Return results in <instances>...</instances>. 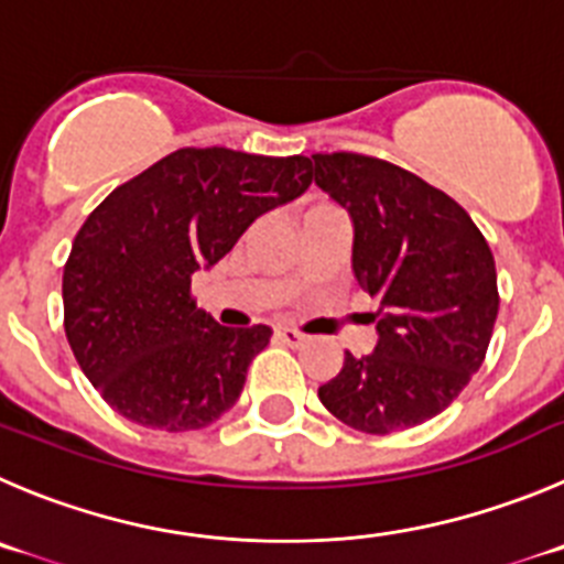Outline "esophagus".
Masks as SVG:
<instances>
[{
	"mask_svg": "<svg viewBox=\"0 0 564 564\" xmlns=\"http://www.w3.org/2000/svg\"><path fill=\"white\" fill-rule=\"evenodd\" d=\"M275 336L283 341V345H292V347L300 345V341L306 339V336L300 334V330H294V328H278Z\"/></svg>",
	"mask_w": 564,
	"mask_h": 564,
	"instance_id": "1",
	"label": "esophagus"
}]
</instances>
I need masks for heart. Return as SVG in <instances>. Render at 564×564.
I'll list each match as a JSON object with an SVG mask.
<instances>
[{"label": "heart", "instance_id": "heart-1", "mask_svg": "<svg viewBox=\"0 0 564 564\" xmlns=\"http://www.w3.org/2000/svg\"><path fill=\"white\" fill-rule=\"evenodd\" d=\"M323 208H334V205H325V203H319V205H312V208H308V210H323ZM308 210H306V214H308Z\"/></svg>", "mask_w": 564, "mask_h": 564}]
</instances>
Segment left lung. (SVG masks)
I'll list each match as a JSON object with an SVG mask.
<instances>
[{"instance_id": "left-lung-1", "label": "left lung", "mask_w": 564, "mask_h": 564, "mask_svg": "<svg viewBox=\"0 0 564 564\" xmlns=\"http://www.w3.org/2000/svg\"><path fill=\"white\" fill-rule=\"evenodd\" d=\"M312 158L317 186L354 219L356 281L381 300L376 350H345L319 401L367 434L412 429L445 412L487 356L496 258L454 197L403 166L359 152Z\"/></svg>"}]
</instances>
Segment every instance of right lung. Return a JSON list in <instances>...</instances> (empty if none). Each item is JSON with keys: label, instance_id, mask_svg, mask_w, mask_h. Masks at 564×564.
I'll return each instance as SVG.
<instances>
[{"label": "right lung", "instance_id": "right-lung-1", "mask_svg": "<svg viewBox=\"0 0 564 564\" xmlns=\"http://www.w3.org/2000/svg\"><path fill=\"white\" fill-rule=\"evenodd\" d=\"M312 181L306 155L183 147L88 214L63 267V328L113 412L144 429L194 431L239 401L272 328L214 323L197 308L192 275Z\"/></svg>", "mask_w": 564, "mask_h": 564}]
</instances>
